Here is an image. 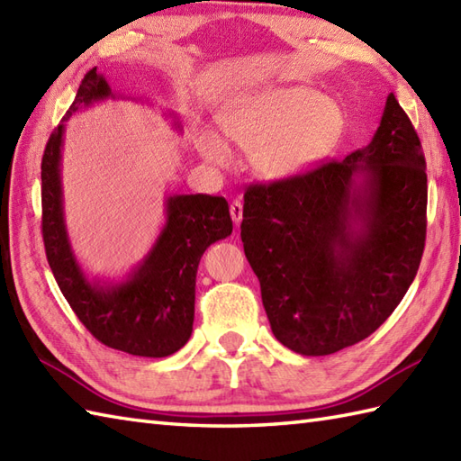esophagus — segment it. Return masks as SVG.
<instances>
[{
    "label": "esophagus",
    "mask_w": 461,
    "mask_h": 461,
    "mask_svg": "<svg viewBox=\"0 0 461 461\" xmlns=\"http://www.w3.org/2000/svg\"><path fill=\"white\" fill-rule=\"evenodd\" d=\"M230 213H231V220H233V223L236 225H240L241 223V220H243V203L241 202H231V205H230Z\"/></svg>",
    "instance_id": "esophagus-1"
}]
</instances>
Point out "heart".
<instances>
[{
	"instance_id": "1",
	"label": "heart",
	"mask_w": 461,
	"mask_h": 461,
	"mask_svg": "<svg viewBox=\"0 0 461 461\" xmlns=\"http://www.w3.org/2000/svg\"><path fill=\"white\" fill-rule=\"evenodd\" d=\"M228 139L249 152L251 168L266 180H289L311 170L342 132L335 101L293 85L267 89L220 113ZM195 146L215 168H231L233 152L212 129H200Z\"/></svg>"
}]
</instances>
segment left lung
<instances>
[{
	"label": "left lung",
	"instance_id": "left-lung-1",
	"mask_svg": "<svg viewBox=\"0 0 461 461\" xmlns=\"http://www.w3.org/2000/svg\"><path fill=\"white\" fill-rule=\"evenodd\" d=\"M426 182L418 134L390 93L365 149L249 185L243 251L281 345L332 355L393 315L424 253Z\"/></svg>",
	"mask_w": 461,
	"mask_h": 461
}]
</instances>
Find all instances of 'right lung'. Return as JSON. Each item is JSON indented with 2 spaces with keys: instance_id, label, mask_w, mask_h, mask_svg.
I'll list each match as a JSON object with an SVG mask.
<instances>
[{
  "instance_id": "obj_1",
  "label": "right lung",
  "mask_w": 461,
  "mask_h": 461,
  "mask_svg": "<svg viewBox=\"0 0 461 461\" xmlns=\"http://www.w3.org/2000/svg\"><path fill=\"white\" fill-rule=\"evenodd\" d=\"M109 99H119V95L96 73V67L91 68L45 146L41 162L45 253L59 289L96 340L134 357L162 358L180 350L192 335L198 263L212 243L231 233L230 205L220 195H166V221L139 266L122 279L86 276L77 261L65 223L63 134L67 121L77 111ZM174 126L182 131L178 121Z\"/></svg>"
}]
</instances>
